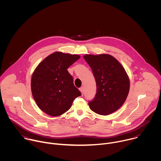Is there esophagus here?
<instances>
[{"instance_id":"obj_1","label":"esophagus","mask_w":161,"mask_h":161,"mask_svg":"<svg viewBox=\"0 0 161 161\" xmlns=\"http://www.w3.org/2000/svg\"><path fill=\"white\" fill-rule=\"evenodd\" d=\"M80 92H81L82 95H83V92H84V88H83V86L80 87Z\"/></svg>"}]
</instances>
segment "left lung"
<instances>
[{"mask_svg":"<svg viewBox=\"0 0 161 161\" xmlns=\"http://www.w3.org/2000/svg\"><path fill=\"white\" fill-rule=\"evenodd\" d=\"M83 58L92 70L97 86L94 98L88 102L90 108L101 115L117 111L129 92V80L124 68L108 54L85 55Z\"/></svg>","mask_w":161,"mask_h":161,"instance_id":"obj_1","label":"left lung"}]
</instances>
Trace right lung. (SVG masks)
Segmentation results:
<instances>
[{
  "label": "right lung",
  "mask_w": 161,
  "mask_h": 161,
  "mask_svg": "<svg viewBox=\"0 0 161 161\" xmlns=\"http://www.w3.org/2000/svg\"><path fill=\"white\" fill-rule=\"evenodd\" d=\"M80 58L78 55L55 52L45 58L35 69L31 80L32 96L38 107L49 115H61L81 95L67 71Z\"/></svg>",
  "instance_id": "right-lung-1"
}]
</instances>
